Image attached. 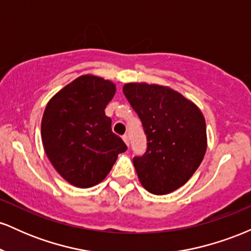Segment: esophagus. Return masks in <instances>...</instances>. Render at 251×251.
<instances>
[{
  "label": "esophagus",
  "instance_id": "34e87169",
  "mask_svg": "<svg viewBox=\"0 0 251 251\" xmlns=\"http://www.w3.org/2000/svg\"><path fill=\"white\" fill-rule=\"evenodd\" d=\"M123 140L125 142L126 145H128V135L127 134H124L123 135Z\"/></svg>",
  "mask_w": 251,
  "mask_h": 251
}]
</instances>
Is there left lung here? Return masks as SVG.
I'll use <instances>...</instances> for the list:
<instances>
[{
	"label": "left lung",
	"instance_id": "8db88e82",
	"mask_svg": "<svg viewBox=\"0 0 251 251\" xmlns=\"http://www.w3.org/2000/svg\"><path fill=\"white\" fill-rule=\"evenodd\" d=\"M126 99L140 118L148 139L133 165L142 185L166 195L188 181L206 151V125L201 109L166 86L126 83Z\"/></svg>",
	"mask_w": 251,
	"mask_h": 251
}]
</instances>
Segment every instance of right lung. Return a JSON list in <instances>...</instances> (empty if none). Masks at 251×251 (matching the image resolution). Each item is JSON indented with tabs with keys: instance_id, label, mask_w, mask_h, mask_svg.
<instances>
[{
	"instance_id": "right-lung-1",
	"label": "right lung",
	"mask_w": 251,
	"mask_h": 251,
	"mask_svg": "<svg viewBox=\"0 0 251 251\" xmlns=\"http://www.w3.org/2000/svg\"><path fill=\"white\" fill-rule=\"evenodd\" d=\"M116 85L94 75H81L50 100L41 122L43 149L60 176L77 188L102 181L127 150L112 132L105 108Z\"/></svg>"
}]
</instances>
